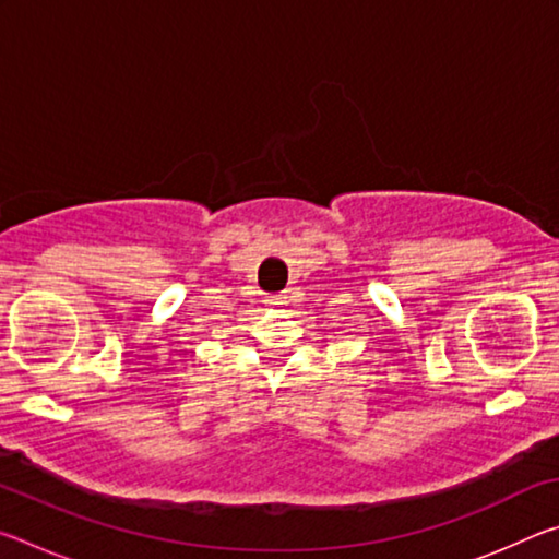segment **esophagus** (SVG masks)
<instances>
[{"instance_id": "1", "label": "esophagus", "mask_w": 559, "mask_h": 559, "mask_svg": "<svg viewBox=\"0 0 559 559\" xmlns=\"http://www.w3.org/2000/svg\"><path fill=\"white\" fill-rule=\"evenodd\" d=\"M266 302H269V306H283V302H286V298H283V296H269Z\"/></svg>"}]
</instances>
